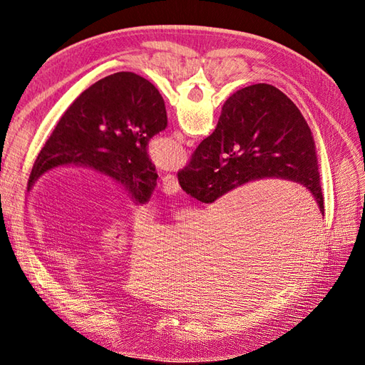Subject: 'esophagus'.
I'll list each match as a JSON object with an SVG mask.
<instances>
[{"instance_id":"obj_1","label":"esophagus","mask_w":365,"mask_h":365,"mask_svg":"<svg viewBox=\"0 0 365 365\" xmlns=\"http://www.w3.org/2000/svg\"><path fill=\"white\" fill-rule=\"evenodd\" d=\"M178 190H180V184H178V180H176V176L172 173L164 175L163 176V192L168 195H175V193H178Z\"/></svg>"}]
</instances>
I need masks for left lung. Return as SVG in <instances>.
<instances>
[{"label": "left lung", "mask_w": 365, "mask_h": 365, "mask_svg": "<svg viewBox=\"0 0 365 365\" xmlns=\"http://www.w3.org/2000/svg\"><path fill=\"white\" fill-rule=\"evenodd\" d=\"M165 126L164 101L149 81L129 71L106 76L65 111L33 164L27 190L47 172L77 165L108 176L134 204H145L158 178L148 143Z\"/></svg>", "instance_id": "obj_1"}]
</instances>
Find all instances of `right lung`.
I'll use <instances>...</instances> for the list:
<instances>
[{"label":"right lung","mask_w":365,"mask_h":365,"mask_svg":"<svg viewBox=\"0 0 365 365\" xmlns=\"http://www.w3.org/2000/svg\"><path fill=\"white\" fill-rule=\"evenodd\" d=\"M263 178L304 185L324 213L311 129L279 88L256 83L224 103L215 132L196 148L178 181L185 193L212 204L239 185Z\"/></svg>","instance_id":"obj_1"}]
</instances>
